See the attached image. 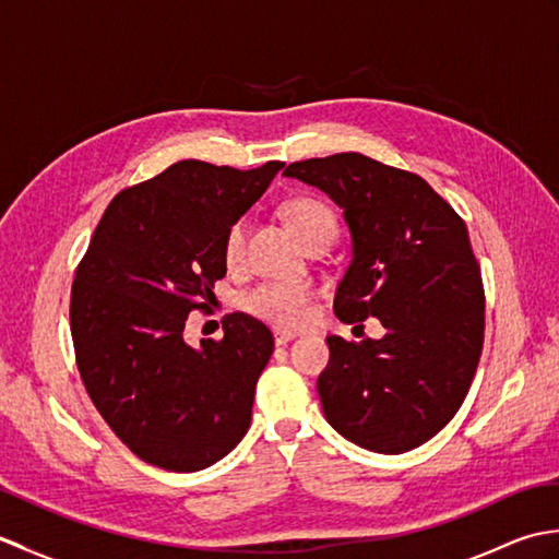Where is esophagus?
Segmentation results:
<instances>
[{
	"instance_id": "1",
	"label": "esophagus",
	"mask_w": 559,
	"mask_h": 559,
	"mask_svg": "<svg viewBox=\"0 0 559 559\" xmlns=\"http://www.w3.org/2000/svg\"><path fill=\"white\" fill-rule=\"evenodd\" d=\"M293 338H295V334H288V331H276V334H273V341H276V346H288Z\"/></svg>"
}]
</instances>
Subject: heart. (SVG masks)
<instances>
[{
	"instance_id": "obj_1",
	"label": "heart",
	"mask_w": 559,
	"mask_h": 559,
	"mask_svg": "<svg viewBox=\"0 0 559 559\" xmlns=\"http://www.w3.org/2000/svg\"><path fill=\"white\" fill-rule=\"evenodd\" d=\"M283 216L300 237V242L312 249L331 245L338 235V218L326 201L317 197H293L283 204ZM247 254V221L235 218L223 235V261L230 269L242 266ZM317 293L305 283H259L242 295L245 312L252 314L278 331H298L314 317Z\"/></svg>"
}]
</instances>
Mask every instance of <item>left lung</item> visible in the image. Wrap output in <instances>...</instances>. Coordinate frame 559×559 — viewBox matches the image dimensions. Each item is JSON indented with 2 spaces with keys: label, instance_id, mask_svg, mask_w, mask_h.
Here are the masks:
<instances>
[{
  "label": "left lung",
  "instance_id": "left-lung-1",
  "mask_svg": "<svg viewBox=\"0 0 559 559\" xmlns=\"http://www.w3.org/2000/svg\"><path fill=\"white\" fill-rule=\"evenodd\" d=\"M283 175L326 192L350 228L336 317L386 329L379 341L326 338L317 389L329 425L379 454L420 447L461 408L483 350L485 290L466 223L420 175L362 153L298 160Z\"/></svg>",
  "mask_w": 559,
  "mask_h": 559
}]
</instances>
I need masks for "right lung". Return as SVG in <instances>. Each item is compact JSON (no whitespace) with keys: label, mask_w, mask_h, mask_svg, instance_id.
<instances>
[{"label":"right lung","mask_w":559,"mask_h":559,"mask_svg":"<svg viewBox=\"0 0 559 559\" xmlns=\"http://www.w3.org/2000/svg\"><path fill=\"white\" fill-rule=\"evenodd\" d=\"M283 165L175 163L110 201L79 261L69 319L83 386L110 430L151 466L201 471L249 430L271 331L245 312L225 317L223 338L199 348L182 331L228 271V225Z\"/></svg>","instance_id":"right-lung-1"}]
</instances>
